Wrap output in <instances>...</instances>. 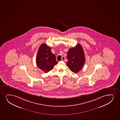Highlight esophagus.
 I'll return each mask as SVG.
<instances>
[{"mask_svg": "<svg viewBox=\"0 0 120 120\" xmlns=\"http://www.w3.org/2000/svg\"><path fill=\"white\" fill-rule=\"evenodd\" d=\"M64 60H65V57H62V59H61V60L63 61Z\"/></svg>", "mask_w": 120, "mask_h": 120, "instance_id": "1", "label": "esophagus"}]
</instances>
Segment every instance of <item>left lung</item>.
<instances>
[{
    "label": "left lung",
    "mask_w": 120,
    "mask_h": 120,
    "mask_svg": "<svg viewBox=\"0 0 120 120\" xmlns=\"http://www.w3.org/2000/svg\"><path fill=\"white\" fill-rule=\"evenodd\" d=\"M67 58L68 61L66 64L70 70L75 73L79 71L85 62V54L81 45L77 44L75 47L70 48Z\"/></svg>",
    "instance_id": "left-lung-1"
}]
</instances>
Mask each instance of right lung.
Instances as JSON below:
<instances>
[{"label":"right lung","instance_id":"add662e5","mask_svg":"<svg viewBox=\"0 0 120 120\" xmlns=\"http://www.w3.org/2000/svg\"><path fill=\"white\" fill-rule=\"evenodd\" d=\"M36 63L40 69L47 73L53 69L58 62L55 55L52 53L51 48L47 44L43 43L40 45L38 50Z\"/></svg>","mask_w":120,"mask_h":120}]
</instances>
